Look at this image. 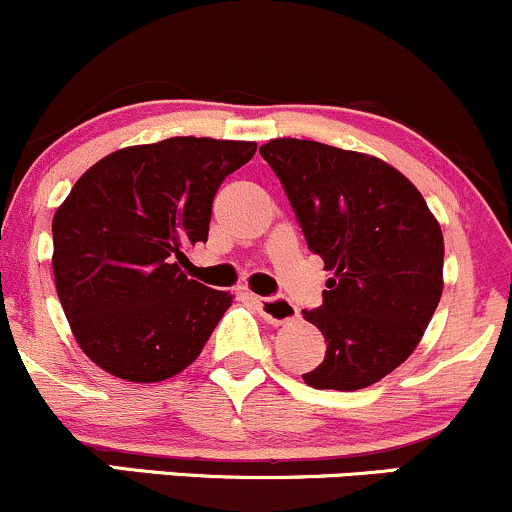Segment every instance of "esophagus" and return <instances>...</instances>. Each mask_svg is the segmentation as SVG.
I'll list each match as a JSON object with an SVG mask.
<instances>
[{
	"mask_svg": "<svg viewBox=\"0 0 512 512\" xmlns=\"http://www.w3.org/2000/svg\"><path fill=\"white\" fill-rule=\"evenodd\" d=\"M252 301H255L260 314L265 316L270 324H287V321L297 319L299 316L297 306L284 297H252Z\"/></svg>",
	"mask_w": 512,
	"mask_h": 512,
	"instance_id": "1",
	"label": "esophagus"
}]
</instances>
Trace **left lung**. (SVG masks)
Instances as JSON below:
<instances>
[{"mask_svg":"<svg viewBox=\"0 0 512 512\" xmlns=\"http://www.w3.org/2000/svg\"><path fill=\"white\" fill-rule=\"evenodd\" d=\"M311 252L333 274L324 304L304 311L326 338L319 390H360L405 363L444 289V238L414 184L385 161L309 139L260 147Z\"/></svg>","mask_w":512,"mask_h":512,"instance_id":"8db88e82","label":"left lung"}]
</instances>
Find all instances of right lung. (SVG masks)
<instances>
[{
	"label": "right lung",
	"instance_id": "right-lung-1",
	"mask_svg": "<svg viewBox=\"0 0 512 512\" xmlns=\"http://www.w3.org/2000/svg\"><path fill=\"white\" fill-rule=\"evenodd\" d=\"M255 142L171 137L107 154L53 215V277L83 353L115 378L159 383L188 368L228 311V292L188 279L213 198Z\"/></svg>",
	"mask_w": 512,
	"mask_h": 512
}]
</instances>
